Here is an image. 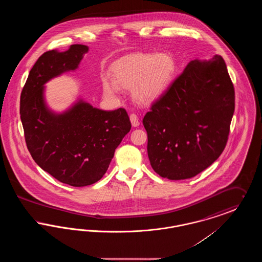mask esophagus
<instances>
[{
  "label": "esophagus",
  "mask_w": 262,
  "mask_h": 262,
  "mask_svg": "<svg viewBox=\"0 0 262 262\" xmlns=\"http://www.w3.org/2000/svg\"><path fill=\"white\" fill-rule=\"evenodd\" d=\"M129 119H130V122H132L133 126H138V125H139V118H138V116H137V114L132 113V114L129 115Z\"/></svg>",
  "instance_id": "1"
}]
</instances>
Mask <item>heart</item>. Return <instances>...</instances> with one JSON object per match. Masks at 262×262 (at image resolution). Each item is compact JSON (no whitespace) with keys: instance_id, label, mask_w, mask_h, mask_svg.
Listing matches in <instances>:
<instances>
[{"instance_id":"b5f03b06","label":"heart","mask_w":262,"mask_h":262,"mask_svg":"<svg viewBox=\"0 0 262 262\" xmlns=\"http://www.w3.org/2000/svg\"><path fill=\"white\" fill-rule=\"evenodd\" d=\"M115 81L103 77L102 84L107 96H116L121 88H133L134 98L143 104L157 99L174 78L176 62L169 54L135 53L113 64Z\"/></svg>"}]
</instances>
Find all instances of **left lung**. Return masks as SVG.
I'll use <instances>...</instances> for the list:
<instances>
[{"label": "left lung", "mask_w": 262, "mask_h": 262, "mask_svg": "<svg viewBox=\"0 0 262 262\" xmlns=\"http://www.w3.org/2000/svg\"><path fill=\"white\" fill-rule=\"evenodd\" d=\"M235 88L224 59L190 61L143 118L153 170L169 180L192 178L226 147Z\"/></svg>", "instance_id": "obj_1"}]
</instances>
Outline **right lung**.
<instances>
[{"label": "right lung", "mask_w": 262, "mask_h": 262, "mask_svg": "<svg viewBox=\"0 0 262 262\" xmlns=\"http://www.w3.org/2000/svg\"><path fill=\"white\" fill-rule=\"evenodd\" d=\"M88 52V46L79 44L62 53L45 52L30 70L20 94L19 113L27 149L38 166L72 187L98 182L132 127L124 108L103 111L79 102L62 115L46 108L43 84L75 70Z\"/></svg>", "instance_id": "obj_1"}]
</instances>
